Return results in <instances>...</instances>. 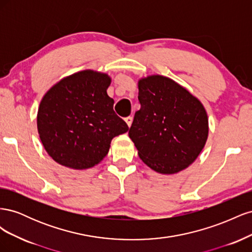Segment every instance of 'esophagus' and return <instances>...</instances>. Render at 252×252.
Instances as JSON below:
<instances>
[{"label": "esophagus", "instance_id": "obj_1", "mask_svg": "<svg viewBox=\"0 0 252 252\" xmlns=\"http://www.w3.org/2000/svg\"><path fill=\"white\" fill-rule=\"evenodd\" d=\"M125 122L127 123L128 127H130L131 124H132V117H127V118H125Z\"/></svg>", "mask_w": 252, "mask_h": 252}]
</instances>
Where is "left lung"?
I'll return each mask as SVG.
<instances>
[{"instance_id": "8db88e82", "label": "left lung", "mask_w": 252, "mask_h": 252, "mask_svg": "<svg viewBox=\"0 0 252 252\" xmlns=\"http://www.w3.org/2000/svg\"><path fill=\"white\" fill-rule=\"evenodd\" d=\"M138 98L141 108L128 134L140 158L163 174L187 168L207 141L208 117L203 104L163 75L141 79Z\"/></svg>"}]
</instances>
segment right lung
I'll list each match as a JSON object with an SVG mask.
<instances>
[{
	"instance_id": "right-lung-1",
	"label": "right lung",
	"mask_w": 252,
	"mask_h": 252,
	"mask_svg": "<svg viewBox=\"0 0 252 252\" xmlns=\"http://www.w3.org/2000/svg\"><path fill=\"white\" fill-rule=\"evenodd\" d=\"M108 74L83 70L58 82L42 98L36 124L47 154L61 165L87 169L107 156L114 136L128 131L107 94Z\"/></svg>"
}]
</instances>
